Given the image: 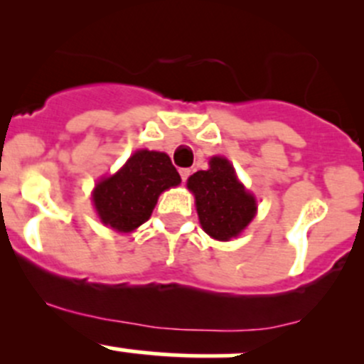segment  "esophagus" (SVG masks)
Segmentation results:
<instances>
[{"mask_svg": "<svg viewBox=\"0 0 364 364\" xmlns=\"http://www.w3.org/2000/svg\"><path fill=\"white\" fill-rule=\"evenodd\" d=\"M190 174H192V171H190V168H186V167L179 168V176H181L183 181H186V179L190 178Z\"/></svg>", "mask_w": 364, "mask_h": 364, "instance_id": "1", "label": "esophagus"}]
</instances>
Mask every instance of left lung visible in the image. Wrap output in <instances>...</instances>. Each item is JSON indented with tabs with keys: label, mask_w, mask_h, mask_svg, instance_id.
Returning a JSON list of instances; mask_svg holds the SVG:
<instances>
[{
	"label": "left lung",
	"mask_w": 364,
	"mask_h": 364,
	"mask_svg": "<svg viewBox=\"0 0 364 364\" xmlns=\"http://www.w3.org/2000/svg\"><path fill=\"white\" fill-rule=\"evenodd\" d=\"M196 196L197 213L205 232L218 241L236 237L255 216V199L237 181L229 160L213 156L208 171L188 178Z\"/></svg>",
	"instance_id": "1"
}]
</instances>
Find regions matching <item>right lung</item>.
Segmentation results:
<instances>
[{
    "label": "right lung",
    "instance_id": "right-lung-1",
    "mask_svg": "<svg viewBox=\"0 0 364 364\" xmlns=\"http://www.w3.org/2000/svg\"><path fill=\"white\" fill-rule=\"evenodd\" d=\"M179 183V172L165 153L141 149L117 174L95 186L93 203L105 225L132 232L151 216L160 193Z\"/></svg>",
    "mask_w": 364,
    "mask_h": 364
}]
</instances>
